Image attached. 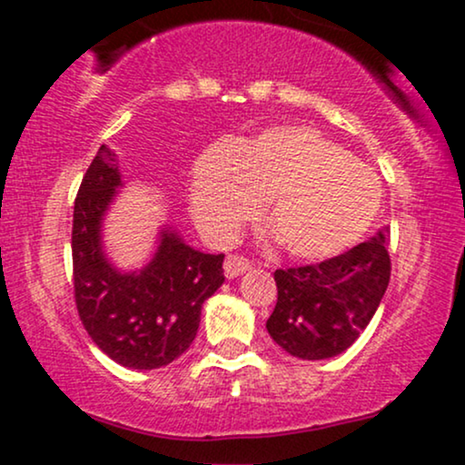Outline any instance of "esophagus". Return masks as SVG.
I'll use <instances>...</instances> for the list:
<instances>
[{"label": "esophagus", "mask_w": 465, "mask_h": 465, "mask_svg": "<svg viewBox=\"0 0 465 465\" xmlns=\"http://www.w3.org/2000/svg\"><path fill=\"white\" fill-rule=\"evenodd\" d=\"M248 267H250V261L245 259V256L228 254L226 261H223V274H226L228 278H234V276L243 274Z\"/></svg>", "instance_id": "1"}]
</instances>
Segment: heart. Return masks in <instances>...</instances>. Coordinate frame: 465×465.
I'll return each instance as SVG.
<instances>
[{"label": "heart", "instance_id": "obj_1", "mask_svg": "<svg viewBox=\"0 0 465 465\" xmlns=\"http://www.w3.org/2000/svg\"><path fill=\"white\" fill-rule=\"evenodd\" d=\"M191 215L213 243H228L261 209L287 254L329 259L352 248L383 200L376 173L309 125L267 128L202 152L191 173Z\"/></svg>", "mask_w": 465, "mask_h": 465}]
</instances>
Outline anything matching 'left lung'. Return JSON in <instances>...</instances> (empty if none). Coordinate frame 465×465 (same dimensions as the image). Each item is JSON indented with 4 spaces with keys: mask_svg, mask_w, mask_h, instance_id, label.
<instances>
[{
    "mask_svg": "<svg viewBox=\"0 0 465 465\" xmlns=\"http://www.w3.org/2000/svg\"><path fill=\"white\" fill-rule=\"evenodd\" d=\"M390 276L383 232L320 263L276 270L278 300L267 332L293 357H335L370 324Z\"/></svg>",
    "mask_w": 465,
    "mask_h": 465,
    "instance_id": "1",
    "label": "left lung"
}]
</instances>
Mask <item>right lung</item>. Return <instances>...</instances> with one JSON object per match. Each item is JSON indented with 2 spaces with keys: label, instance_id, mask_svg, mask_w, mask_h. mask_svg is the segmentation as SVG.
I'll use <instances>...</instances> for the list:
<instances>
[{
  "label": "right lung",
  "instance_id": "add662e5",
  "mask_svg": "<svg viewBox=\"0 0 465 465\" xmlns=\"http://www.w3.org/2000/svg\"><path fill=\"white\" fill-rule=\"evenodd\" d=\"M119 184L117 158L102 145L74 204L75 307L91 340L113 361L154 370L178 359L195 340L202 304L223 282V254L198 252L165 231L145 270L119 274L100 242L102 215Z\"/></svg>",
  "mask_w": 465,
  "mask_h": 465
}]
</instances>
